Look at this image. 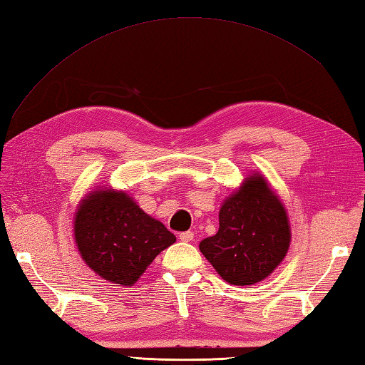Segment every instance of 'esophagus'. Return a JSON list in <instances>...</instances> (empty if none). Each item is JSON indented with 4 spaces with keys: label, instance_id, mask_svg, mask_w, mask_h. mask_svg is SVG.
<instances>
[{
    "label": "esophagus",
    "instance_id": "1",
    "mask_svg": "<svg viewBox=\"0 0 365 365\" xmlns=\"http://www.w3.org/2000/svg\"><path fill=\"white\" fill-rule=\"evenodd\" d=\"M178 238L182 240V242H192V238H195V232H191V230H188V232H182L180 235H178Z\"/></svg>",
    "mask_w": 365,
    "mask_h": 365
}]
</instances>
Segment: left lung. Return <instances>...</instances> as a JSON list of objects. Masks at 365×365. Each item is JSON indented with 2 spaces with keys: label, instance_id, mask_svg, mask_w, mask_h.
I'll use <instances>...</instances> for the list:
<instances>
[{
  "label": "left lung",
  "instance_id": "obj_1",
  "mask_svg": "<svg viewBox=\"0 0 365 365\" xmlns=\"http://www.w3.org/2000/svg\"><path fill=\"white\" fill-rule=\"evenodd\" d=\"M292 229L281 197L263 174L247 175L220 208V229L200 252L224 281L254 285L268 277L289 252Z\"/></svg>",
  "mask_w": 365,
  "mask_h": 365
}]
</instances>
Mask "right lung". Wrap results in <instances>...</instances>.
<instances>
[{"mask_svg":"<svg viewBox=\"0 0 365 365\" xmlns=\"http://www.w3.org/2000/svg\"><path fill=\"white\" fill-rule=\"evenodd\" d=\"M73 237L84 263L105 281L122 287L133 285L153 259L175 243V235L127 191L110 187H100L80 200Z\"/></svg>","mask_w":365,"mask_h":365,"instance_id":"right-lung-1","label":"right lung"}]
</instances>
